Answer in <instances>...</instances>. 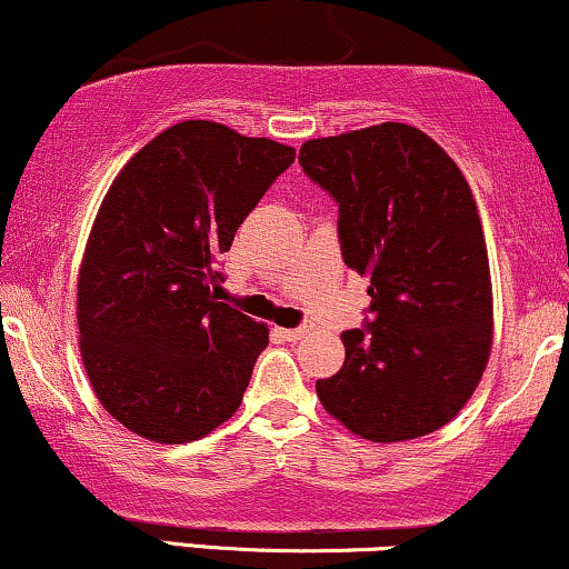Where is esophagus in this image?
Masks as SVG:
<instances>
[{"instance_id":"esophagus-1","label":"esophagus","mask_w":569,"mask_h":569,"mask_svg":"<svg viewBox=\"0 0 569 569\" xmlns=\"http://www.w3.org/2000/svg\"><path fill=\"white\" fill-rule=\"evenodd\" d=\"M280 333H283L286 341H299V338H305L309 333V328L307 326H301V328H283V330H280Z\"/></svg>"}]
</instances>
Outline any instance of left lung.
Returning <instances> with one entry per match:
<instances>
[{"label": "left lung", "mask_w": 569, "mask_h": 569, "mask_svg": "<svg viewBox=\"0 0 569 569\" xmlns=\"http://www.w3.org/2000/svg\"><path fill=\"white\" fill-rule=\"evenodd\" d=\"M299 164L336 199L343 262L370 278V318L341 333L347 359L318 380V399L368 441L433 433L491 355V270L470 186L405 123L305 141Z\"/></svg>", "instance_id": "1"}]
</instances>
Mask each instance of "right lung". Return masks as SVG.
I'll return each mask as SVG.
<instances>
[{
	"label": "right lung",
	"instance_id": "add662e5",
	"mask_svg": "<svg viewBox=\"0 0 569 569\" xmlns=\"http://www.w3.org/2000/svg\"><path fill=\"white\" fill-rule=\"evenodd\" d=\"M293 157L183 120L112 181L78 272V330L97 399L136 436L189 443L239 409L268 326L218 301V262Z\"/></svg>",
	"mask_w": 569,
	"mask_h": 569
}]
</instances>
